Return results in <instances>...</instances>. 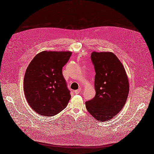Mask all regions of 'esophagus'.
Wrapping results in <instances>:
<instances>
[{"instance_id":"obj_1","label":"esophagus","mask_w":154,"mask_h":154,"mask_svg":"<svg viewBox=\"0 0 154 154\" xmlns=\"http://www.w3.org/2000/svg\"><path fill=\"white\" fill-rule=\"evenodd\" d=\"M80 91H81V89H78V90H75V93H76V94H79V93H80Z\"/></svg>"}]
</instances>
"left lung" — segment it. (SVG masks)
I'll use <instances>...</instances> for the list:
<instances>
[{"instance_id":"1","label":"left lung","mask_w":154,"mask_h":154,"mask_svg":"<svg viewBox=\"0 0 154 154\" xmlns=\"http://www.w3.org/2000/svg\"><path fill=\"white\" fill-rule=\"evenodd\" d=\"M91 60L96 72V94L86 101V108L100 122L109 120L126 103L129 92L128 77L123 64L112 53L93 52Z\"/></svg>"}]
</instances>
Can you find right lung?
I'll return each instance as SVG.
<instances>
[{
  "label": "right lung",
  "instance_id": "obj_1",
  "mask_svg": "<svg viewBox=\"0 0 154 154\" xmlns=\"http://www.w3.org/2000/svg\"><path fill=\"white\" fill-rule=\"evenodd\" d=\"M71 56L69 51H42L31 61L24 78L29 105L43 116H54L68 105L70 91L62 69Z\"/></svg>",
  "mask_w": 154,
  "mask_h": 154
}]
</instances>
